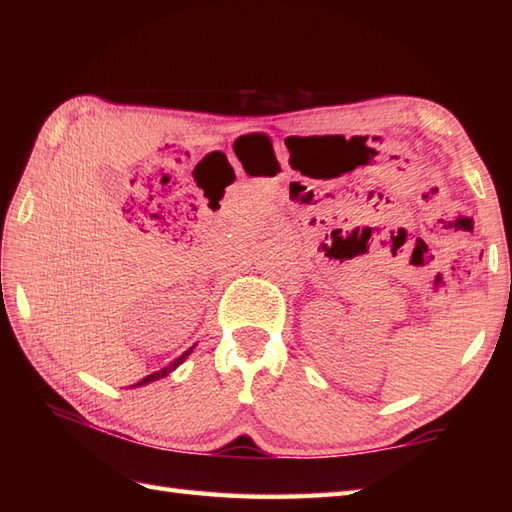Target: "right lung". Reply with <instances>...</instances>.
Returning a JSON list of instances; mask_svg holds the SVG:
<instances>
[{
  "label": "right lung",
  "mask_w": 512,
  "mask_h": 512,
  "mask_svg": "<svg viewBox=\"0 0 512 512\" xmlns=\"http://www.w3.org/2000/svg\"><path fill=\"white\" fill-rule=\"evenodd\" d=\"M191 350H193V347H191ZM191 350H187V352H184L182 356H178L176 358V361H173L169 367H165V369H160V372H156V374H149V376H145L143 380H140V383H136L134 387H138V385H147V383H154V380H158V378H162V376H167L169 372H173V369H176L182 361H184V358H187L189 354H191Z\"/></svg>",
  "instance_id": "add662e5"
}]
</instances>
